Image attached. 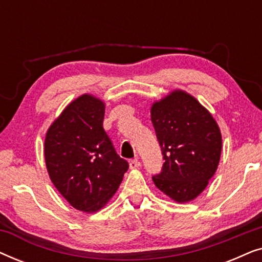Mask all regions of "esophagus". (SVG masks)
<instances>
[{
	"instance_id": "esophagus-1",
	"label": "esophagus",
	"mask_w": 262,
	"mask_h": 262,
	"mask_svg": "<svg viewBox=\"0 0 262 262\" xmlns=\"http://www.w3.org/2000/svg\"><path fill=\"white\" fill-rule=\"evenodd\" d=\"M128 166H130L131 169H134V168H138L139 166H141V162H139L138 159L130 160V162H128Z\"/></svg>"
}]
</instances>
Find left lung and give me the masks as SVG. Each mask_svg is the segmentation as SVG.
Returning <instances> with one entry per match:
<instances>
[{"instance_id": "1", "label": "left lung", "mask_w": 262, "mask_h": 262, "mask_svg": "<svg viewBox=\"0 0 262 262\" xmlns=\"http://www.w3.org/2000/svg\"><path fill=\"white\" fill-rule=\"evenodd\" d=\"M151 121L164 160L154 184L175 202L193 200L220 163V127L207 110L182 91L154 103Z\"/></svg>"}]
</instances>
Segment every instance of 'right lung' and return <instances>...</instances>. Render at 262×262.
Returning a JSON list of instances; mask_svg holds the SVG:
<instances>
[{"label": "right lung", "mask_w": 262, "mask_h": 262, "mask_svg": "<svg viewBox=\"0 0 262 262\" xmlns=\"http://www.w3.org/2000/svg\"><path fill=\"white\" fill-rule=\"evenodd\" d=\"M105 105L84 94L67 106L45 138L50 179L71 206L95 212L108 202L128 169L102 127Z\"/></svg>", "instance_id": "1"}]
</instances>
